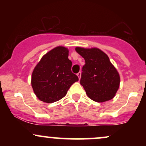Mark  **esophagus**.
I'll return each mask as SVG.
<instances>
[{"instance_id": "obj_1", "label": "esophagus", "mask_w": 146, "mask_h": 146, "mask_svg": "<svg viewBox=\"0 0 146 146\" xmlns=\"http://www.w3.org/2000/svg\"><path fill=\"white\" fill-rule=\"evenodd\" d=\"M77 75H78V76L79 80H80V78H81V72H79L78 74H77Z\"/></svg>"}]
</instances>
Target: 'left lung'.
Returning a JSON list of instances; mask_svg holds the SVG:
<instances>
[{"label":"left lung","instance_id":"8db88e82","mask_svg":"<svg viewBox=\"0 0 146 146\" xmlns=\"http://www.w3.org/2000/svg\"><path fill=\"white\" fill-rule=\"evenodd\" d=\"M85 60L80 84L90 99L104 102L113 99L119 87L120 78L109 58L97 48H75Z\"/></svg>","mask_w":146,"mask_h":146}]
</instances>
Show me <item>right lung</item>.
Returning <instances> with one entry per match:
<instances>
[{"mask_svg":"<svg viewBox=\"0 0 146 146\" xmlns=\"http://www.w3.org/2000/svg\"><path fill=\"white\" fill-rule=\"evenodd\" d=\"M68 56L67 48L58 46L46 53L33 69L31 86L40 100L53 103L61 100L79 80L72 73V62Z\"/></svg>","mask_w":146,"mask_h":146,"instance_id":"add662e5","label":"right lung"}]
</instances>
